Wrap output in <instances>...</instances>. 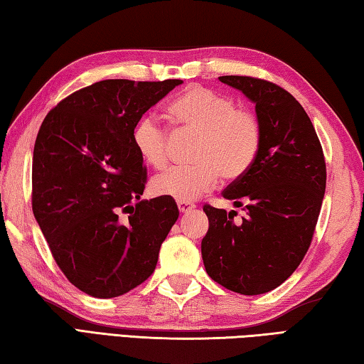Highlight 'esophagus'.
<instances>
[{"mask_svg": "<svg viewBox=\"0 0 364 364\" xmlns=\"http://www.w3.org/2000/svg\"><path fill=\"white\" fill-rule=\"evenodd\" d=\"M196 208V205L192 202H178V210L180 213H189Z\"/></svg>", "mask_w": 364, "mask_h": 364, "instance_id": "34e87169", "label": "esophagus"}]
</instances>
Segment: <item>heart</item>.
I'll list each match as a JSON object with an SVG mask.
<instances>
[{
  "label": "heart",
  "instance_id": "heart-1",
  "mask_svg": "<svg viewBox=\"0 0 364 364\" xmlns=\"http://www.w3.org/2000/svg\"><path fill=\"white\" fill-rule=\"evenodd\" d=\"M168 115L184 132L197 134L194 166H175L156 175L153 194L176 202L196 200L215 186L219 175L238 180L260 153L262 126L252 112L238 109L230 96L189 87L168 105ZM135 151L148 166L161 168L168 158V132L153 115L140 117L132 129Z\"/></svg>",
  "mask_w": 364,
  "mask_h": 364
}]
</instances>
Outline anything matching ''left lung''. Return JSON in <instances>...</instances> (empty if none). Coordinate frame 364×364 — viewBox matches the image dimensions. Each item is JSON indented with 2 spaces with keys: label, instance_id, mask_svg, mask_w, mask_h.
<instances>
[{
  "label": "left lung",
  "instance_id": "1",
  "mask_svg": "<svg viewBox=\"0 0 364 364\" xmlns=\"http://www.w3.org/2000/svg\"><path fill=\"white\" fill-rule=\"evenodd\" d=\"M219 80L255 104L262 146L249 172L223 192L243 206V223H233V211L203 206L210 227L202 259L223 287L260 295L281 286L308 252L325 194V158L308 113L289 91L246 75Z\"/></svg>",
  "mask_w": 364,
  "mask_h": 364
}]
</instances>
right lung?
Returning a JSON list of instances; mask_svg holds the SVG:
<instances>
[{
	"mask_svg": "<svg viewBox=\"0 0 364 364\" xmlns=\"http://www.w3.org/2000/svg\"><path fill=\"white\" fill-rule=\"evenodd\" d=\"M181 83L102 80L63 99L42 121L33 213L56 265L91 296H119L146 281L180 215L172 198H140L146 173L132 129ZM119 212L130 215L124 223Z\"/></svg>",
	"mask_w": 364,
	"mask_h": 364,
	"instance_id": "1",
	"label": "right lung"
}]
</instances>
